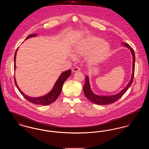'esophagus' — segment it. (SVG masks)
Instances as JSON below:
<instances>
[{"mask_svg":"<svg viewBox=\"0 0 149 149\" xmlns=\"http://www.w3.org/2000/svg\"><path fill=\"white\" fill-rule=\"evenodd\" d=\"M80 71V68L77 67V66H76L75 68H73L72 69V71L73 72H78V71Z\"/></svg>","mask_w":149,"mask_h":149,"instance_id":"34e87169","label":"esophagus"}]
</instances>
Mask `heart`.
<instances>
[{"mask_svg": "<svg viewBox=\"0 0 149 149\" xmlns=\"http://www.w3.org/2000/svg\"><path fill=\"white\" fill-rule=\"evenodd\" d=\"M111 50L109 43L94 36H88L76 43L74 51L75 54L84 56L91 53L89 61L92 64L102 62L108 56Z\"/></svg>", "mask_w": 149, "mask_h": 149, "instance_id": "b5f03b06", "label": "heart"}]
</instances>
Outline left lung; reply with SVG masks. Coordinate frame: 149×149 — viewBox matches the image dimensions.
Listing matches in <instances>:
<instances>
[{
  "instance_id": "8db88e82",
  "label": "left lung",
  "mask_w": 149,
  "mask_h": 149,
  "mask_svg": "<svg viewBox=\"0 0 149 149\" xmlns=\"http://www.w3.org/2000/svg\"><path fill=\"white\" fill-rule=\"evenodd\" d=\"M122 44H124V45L128 48L132 55L133 56V66H132V74L131 77V79L128 83L127 86L120 91V92L112 95H107V96H100L95 94L93 92L90 87V84L89 81V78L88 76L85 77V83L84 86L83 87V91L84 93L85 97L90 100L92 102L98 105H107L109 104L113 103L114 102H116L117 100L120 98V97L126 92L128 89L132 84L133 82V79L134 77V72H135V55L134 51L133 49L127 43L123 42Z\"/></svg>"
}]
</instances>
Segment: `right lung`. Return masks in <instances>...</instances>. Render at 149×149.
I'll list each match as a JSON object with an SVG mask.
<instances>
[{
	"label": "right lung",
	"mask_w": 149,
	"mask_h": 149,
	"mask_svg": "<svg viewBox=\"0 0 149 149\" xmlns=\"http://www.w3.org/2000/svg\"><path fill=\"white\" fill-rule=\"evenodd\" d=\"M36 35H37V34L29 35L26 38V40L28 39L29 37H36ZM17 50H18V48L16 50V51L15 52V55H14V70L15 69V58H16V54H17ZM71 72V70H69L63 72L61 74V75L59 77L58 79H57L56 83L55 84V85H54V88H52V89L51 90V91H50V92L48 94H47L46 95H43L42 97H40L33 98V97H29L26 95H24V94L20 90L19 87L18 86V85H17V83H16V81H15V77H14V83H15V84L17 86L18 89L21 93L22 95L27 100H29V102H30L32 103L36 104L47 106V105H49L50 104H51L52 103L54 102L57 99V98L58 97V96L60 95V94L61 93V90H62V88H63V85L65 81L70 76Z\"/></svg>",
	"instance_id": "1"
}]
</instances>
